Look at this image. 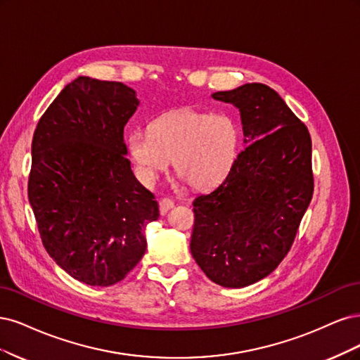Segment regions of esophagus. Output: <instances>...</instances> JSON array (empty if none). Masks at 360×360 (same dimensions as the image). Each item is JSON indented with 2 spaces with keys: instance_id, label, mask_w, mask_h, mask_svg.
<instances>
[{
  "instance_id": "esophagus-1",
  "label": "esophagus",
  "mask_w": 360,
  "mask_h": 360,
  "mask_svg": "<svg viewBox=\"0 0 360 360\" xmlns=\"http://www.w3.org/2000/svg\"><path fill=\"white\" fill-rule=\"evenodd\" d=\"M158 205H160V212H161V215L167 214V211H170L172 207H173V202H172L170 199H167V197H161Z\"/></svg>"
}]
</instances>
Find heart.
Returning <instances> with one entry per match:
<instances>
[{
	"label": "heart",
	"mask_w": 360,
	"mask_h": 360,
	"mask_svg": "<svg viewBox=\"0 0 360 360\" xmlns=\"http://www.w3.org/2000/svg\"><path fill=\"white\" fill-rule=\"evenodd\" d=\"M239 142L240 130L231 115L188 108L160 115L150 121L149 133L134 131L127 139L145 181L155 179L172 160L176 175L195 190L214 188L230 175Z\"/></svg>",
	"instance_id": "1"
}]
</instances>
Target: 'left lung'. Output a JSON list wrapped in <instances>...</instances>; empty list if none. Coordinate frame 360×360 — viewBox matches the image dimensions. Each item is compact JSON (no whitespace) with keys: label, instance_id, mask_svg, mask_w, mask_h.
I'll return each instance as SVG.
<instances>
[{"label":"left lung","instance_id":"8db88e82","mask_svg":"<svg viewBox=\"0 0 360 360\" xmlns=\"http://www.w3.org/2000/svg\"><path fill=\"white\" fill-rule=\"evenodd\" d=\"M212 97L239 109L248 146L215 190L194 199L190 248L211 281L240 288L275 271L293 245L314 191L311 136L268 85Z\"/></svg>","mask_w":360,"mask_h":360}]
</instances>
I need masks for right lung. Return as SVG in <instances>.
<instances>
[{"instance_id":"1","label":"right lung","mask_w":360,"mask_h":360,"mask_svg":"<svg viewBox=\"0 0 360 360\" xmlns=\"http://www.w3.org/2000/svg\"><path fill=\"white\" fill-rule=\"evenodd\" d=\"M137 104L121 82L80 76L34 131L28 199L43 247L88 285L124 280L145 254V226L160 215L125 157L124 125Z\"/></svg>"}]
</instances>
